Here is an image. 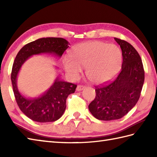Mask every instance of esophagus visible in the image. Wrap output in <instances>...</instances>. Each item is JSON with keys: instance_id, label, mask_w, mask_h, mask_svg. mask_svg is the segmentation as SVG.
<instances>
[{"instance_id": "esophagus-1", "label": "esophagus", "mask_w": 157, "mask_h": 157, "mask_svg": "<svg viewBox=\"0 0 157 157\" xmlns=\"http://www.w3.org/2000/svg\"><path fill=\"white\" fill-rule=\"evenodd\" d=\"M84 86H81V85H78L77 86V88H76V90L77 91H82L84 89Z\"/></svg>"}]
</instances>
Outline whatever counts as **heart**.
<instances>
[{"instance_id":"b5f03b06","label":"heart","mask_w":157,"mask_h":157,"mask_svg":"<svg viewBox=\"0 0 157 157\" xmlns=\"http://www.w3.org/2000/svg\"><path fill=\"white\" fill-rule=\"evenodd\" d=\"M71 59H63L66 73L75 79L86 67V75L94 84H100L114 78L122 63V53L118 46L101 41L78 44L70 50Z\"/></svg>"}]
</instances>
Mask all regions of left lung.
<instances>
[{"label": "left lung", "instance_id": "left-lung-1", "mask_svg": "<svg viewBox=\"0 0 157 157\" xmlns=\"http://www.w3.org/2000/svg\"><path fill=\"white\" fill-rule=\"evenodd\" d=\"M121 49V70L114 81L96 87V97L88 106L98 120L111 121L125 116L136 105L144 82L142 59L137 51L125 40L114 38Z\"/></svg>", "mask_w": 157, "mask_h": 157}]
</instances>
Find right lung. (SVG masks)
<instances>
[{
    "mask_svg": "<svg viewBox=\"0 0 157 157\" xmlns=\"http://www.w3.org/2000/svg\"><path fill=\"white\" fill-rule=\"evenodd\" d=\"M69 43L62 38H42L29 42L20 50L13 63L11 82L16 102L24 114L34 121L52 122L61 117L66 109L67 96L74 93L77 86L56 77L47 90L37 97L23 95L17 87V76L22 65L33 55H52L61 58Z\"/></svg>",
    "mask_w": 157,
    "mask_h": 157,
    "instance_id": "add662e5",
    "label": "right lung"
}]
</instances>
